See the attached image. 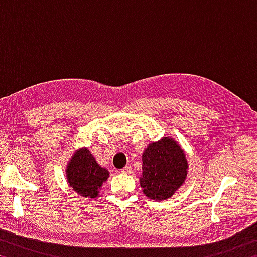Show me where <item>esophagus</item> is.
I'll list each match as a JSON object with an SVG mask.
<instances>
[{
	"instance_id": "34e87169",
	"label": "esophagus",
	"mask_w": 257,
	"mask_h": 257,
	"mask_svg": "<svg viewBox=\"0 0 257 257\" xmlns=\"http://www.w3.org/2000/svg\"><path fill=\"white\" fill-rule=\"evenodd\" d=\"M121 172L124 173V175H129V173H132V168L127 165V167H124L122 170H121Z\"/></svg>"
}]
</instances>
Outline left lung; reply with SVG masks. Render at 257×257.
<instances>
[{
    "mask_svg": "<svg viewBox=\"0 0 257 257\" xmlns=\"http://www.w3.org/2000/svg\"><path fill=\"white\" fill-rule=\"evenodd\" d=\"M142 160L141 187L143 193L153 201L170 198L186 180L188 170L186 154L171 137L149 144Z\"/></svg>",
    "mask_w": 257,
    "mask_h": 257,
    "instance_id": "obj_1",
    "label": "left lung"
}]
</instances>
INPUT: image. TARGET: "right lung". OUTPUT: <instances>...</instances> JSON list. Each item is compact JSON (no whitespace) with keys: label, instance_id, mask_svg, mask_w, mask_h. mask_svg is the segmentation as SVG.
<instances>
[{"label":"right lung","instance_id":"right-lung-1","mask_svg":"<svg viewBox=\"0 0 257 257\" xmlns=\"http://www.w3.org/2000/svg\"><path fill=\"white\" fill-rule=\"evenodd\" d=\"M69 186L82 197L96 198L101 187L108 178V171L102 168L88 149L77 150L67 165Z\"/></svg>","mask_w":257,"mask_h":257}]
</instances>
